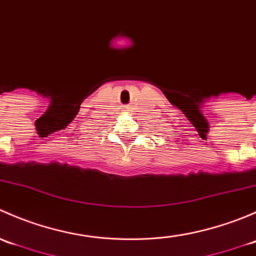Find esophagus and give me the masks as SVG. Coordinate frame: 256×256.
<instances>
[{
	"label": "esophagus",
	"mask_w": 256,
	"mask_h": 256,
	"mask_svg": "<svg viewBox=\"0 0 256 256\" xmlns=\"http://www.w3.org/2000/svg\"><path fill=\"white\" fill-rule=\"evenodd\" d=\"M125 108H128H128H130V106H125Z\"/></svg>",
	"instance_id": "34e87169"
}]
</instances>
